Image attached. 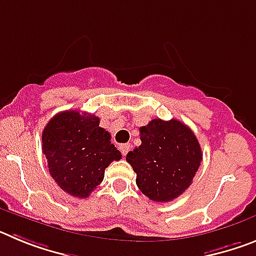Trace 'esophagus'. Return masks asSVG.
<instances>
[{
    "instance_id": "obj_1",
    "label": "esophagus",
    "mask_w": 256,
    "mask_h": 256,
    "mask_svg": "<svg viewBox=\"0 0 256 256\" xmlns=\"http://www.w3.org/2000/svg\"><path fill=\"white\" fill-rule=\"evenodd\" d=\"M130 144H120V146H119V148H120L123 156H126V154H128V151H130Z\"/></svg>"
}]
</instances>
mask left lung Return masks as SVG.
Returning a JSON list of instances; mask_svg holds the SVG:
<instances>
[{"label": "left lung", "instance_id": "1", "mask_svg": "<svg viewBox=\"0 0 256 256\" xmlns=\"http://www.w3.org/2000/svg\"><path fill=\"white\" fill-rule=\"evenodd\" d=\"M138 148L126 154L140 191L156 202H168L186 191L202 160L200 144L177 119H152L140 128Z\"/></svg>", "mask_w": 256, "mask_h": 256}]
</instances>
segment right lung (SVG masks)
<instances>
[{"instance_id": "add662e5", "label": "right lung", "mask_w": 256, "mask_h": 256, "mask_svg": "<svg viewBox=\"0 0 256 256\" xmlns=\"http://www.w3.org/2000/svg\"><path fill=\"white\" fill-rule=\"evenodd\" d=\"M110 140L100 118L92 114L68 110L52 118L42 133V151L58 187L76 198H88L102 182L105 169L122 159Z\"/></svg>"}]
</instances>
